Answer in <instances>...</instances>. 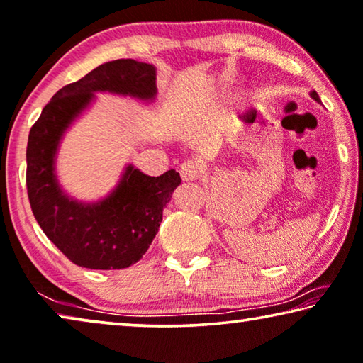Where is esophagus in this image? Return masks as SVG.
<instances>
[{
	"instance_id": "34e87169",
	"label": "esophagus",
	"mask_w": 363,
	"mask_h": 363,
	"mask_svg": "<svg viewBox=\"0 0 363 363\" xmlns=\"http://www.w3.org/2000/svg\"><path fill=\"white\" fill-rule=\"evenodd\" d=\"M179 172H181V177L182 181H196L199 179V174H200V166L197 161H184L179 167Z\"/></svg>"
}]
</instances>
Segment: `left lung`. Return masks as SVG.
I'll return each mask as SVG.
<instances>
[{"label": "left lung", "instance_id": "1", "mask_svg": "<svg viewBox=\"0 0 363 363\" xmlns=\"http://www.w3.org/2000/svg\"><path fill=\"white\" fill-rule=\"evenodd\" d=\"M311 97H313V99H315L316 102H321V99H320V96H318V93H316V91H311Z\"/></svg>", "mask_w": 363, "mask_h": 363}]
</instances>
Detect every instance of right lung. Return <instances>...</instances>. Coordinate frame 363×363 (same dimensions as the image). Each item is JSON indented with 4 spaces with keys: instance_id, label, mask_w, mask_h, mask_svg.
<instances>
[{
    "instance_id": "right-lung-1",
    "label": "right lung",
    "mask_w": 363,
    "mask_h": 363,
    "mask_svg": "<svg viewBox=\"0 0 363 363\" xmlns=\"http://www.w3.org/2000/svg\"><path fill=\"white\" fill-rule=\"evenodd\" d=\"M96 93L153 102L158 93L156 68L122 58L101 65L58 91L30 128L27 194L37 223L69 261L86 269H125L148 251L181 176L169 169L151 177L127 164L104 199L81 202L68 196L57 177V153L67 130L91 107Z\"/></svg>"
}]
</instances>
